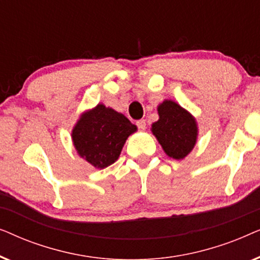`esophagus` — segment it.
<instances>
[{
  "mask_svg": "<svg viewBox=\"0 0 260 260\" xmlns=\"http://www.w3.org/2000/svg\"><path fill=\"white\" fill-rule=\"evenodd\" d=\"M137 126H138V129H140L141 131H144L145 129H147V120L145 119H140V120H137Z\"/></svg>",
  "mask_w": 260,
  "mask_h": 260,
  "instance_id": "1",
  "label": "esophagus"
}]
</instances>
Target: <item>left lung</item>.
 Masks as SVG:
<instances>
[{
    "instance_id": "obj_1",
    "label": "left lung",
    "mask_w": 260,
    "mask_h": 260,
    "mask_svg": "<svg viewBox=\"0 0 260 260\" xmlns=\"http://www.w3.org/2000/svg\"><path fill=\"white\" fill-rule=\"evenodd\" d=\"M157 113L158 120L151 125L152 135L169 157L183 159L197 144V119L189 111L170 99H166L157 106Z\"/></svg>"
}]
</instances>
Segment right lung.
<instances>
[{"label": "right lung", "mask_w": 260, "mask_h": 260, "mask_svg": "<svg viewBox=\"0 0 260 260\" xmlns=\"http://www.w3.org/2000/svg\"><path fill=\"white\" fill-rule=\"evenodd\" d=\"M137 126L123 113L104 104L83 112L72 129V142L78 155L97 169L118 159L127 137Z\"/></svg>", "instance_id": "add662e5"}]
</instances>
